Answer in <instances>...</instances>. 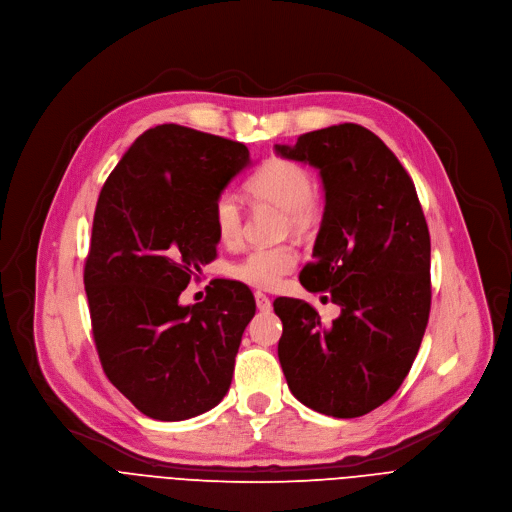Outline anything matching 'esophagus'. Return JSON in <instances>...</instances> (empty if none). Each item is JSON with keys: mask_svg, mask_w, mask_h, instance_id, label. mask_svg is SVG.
Masks as SVG:
<instances>
[{"mask_svg": "<svg viewBox=\"0 0 512 512\" xmlns=\"http://www.w3.org/2000/svg\"><path fill=\"white\" fill-rule=\"evenodd\" d=\"M255 304L259 311H271V300L263 292H255Z\"/></svg>", "mask_w": 512, "mask_h": 512, "instance_id": "34e87169", "label": "esophagus"}]
</instances>
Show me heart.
Masks as SVG:
<instances>
[{"label": "heart", "instance_id": "b5f03b06", "mask_svg": "<svg viewBox=\"0 0 512 512\" xmlns=\"http://www.w3.org/2000/svg\"><path fill=\"white\" fill-rule=\"evenodd\" d=\"M255 201L269 203L284 214V224L292 232H306L319 218L315 199V179L311 170L288 158L267 160L247 183ZM212 222L220 243L236 245L243 232V208L234 191H222L212 203ZM298 263V253L290 245L257 247L234 261L228 269L232 280L257 290H274Z\"/></svg>", "mask_w": 512, "mask_h": 512}]
</instances>
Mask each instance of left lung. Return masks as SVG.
Segmentation results:
<instances>
[{"label": "left lung", "mask_w": 512, "mask_h": 512, "mask_svg": "<svg viewBox=\"0 0 512 512\" xmlns=\"http://www.w3.org/2000/svg\"><path fill=\"white\" fill-rule=\"evenodd\" d=\"M276 152L319 168L325 212L300 284L342 306L323 325L309 302L274 300L284 377L311 410L358 418L395 395L420 350L432 298L428 224L412 177L362 125L304 133Z\"/></svg>", "instance_id": "left-lung-1"}]
</instances>
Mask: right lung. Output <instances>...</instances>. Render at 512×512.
I'll use <instances>...</instances> for the list:
<instances>
[{
    "label": "right lung",
    "instance_id": "add662e5",
    "mask_svg": "<svg viewBox=\"0 0 512 512\" xmlns=\"http://www.w3.org/2000/svg\"><path fill=\"white\" fill-rule=\"evenodd\" d=\"M249 164V148L166 123L144 131L100 189L84 288L109 381L142 414L179 422L226 395L253 292L218 280L183 306L189 280L216 257L212 203Z\"/></svg>",
    "mask_w": 512,
    "mask_h": 512
}]
</instances>
